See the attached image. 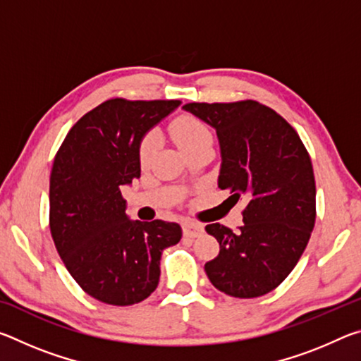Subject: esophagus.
<instances>
[{
  "label": "esophagus",
  "instance_id": "1",
  "mask_svg": "<svg viewBox=\"0 0 361 361\" xmlns=\"http://www.w3.org/2000/svg\"><path fill=\"white\" fill-rule=\"evenodd\" d=\"M183 234H185L186 237H191V239H194V237H199L204 234V226L199 224V223H192V221H188L183 224Z\"/></svg>",
  "mask_w": 361,
  "mask_h": 361
}]
</instances>
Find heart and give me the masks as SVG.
<instances>
[{"label": "heart", "mask_w": 361, "mask_h": 361, "mask_svg": "<svg viewBox=\"0 0 361 361\" xmlns=\"http://www.w3.org/2000/svg\"><path fill=\"white\" fill-rule=\"evenodd\" d=\"M170 137L173 138V142L178 146L183 154H188L194 149L200 148V146L212 145V132L209 130L204 122L192 118V116H181V118L175 119L170 126ZM156 137L154 135H146L142 140L140 145L138 156L142 166H148L151 162L152 156L156 152Z\"/></svg>", "instance_id": "heart-1"}]
</instances>
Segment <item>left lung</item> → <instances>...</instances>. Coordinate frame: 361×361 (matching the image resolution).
<instances>
[{"mask_svg": "<svg viewBox=\"0 0 361 361\" xmlns=\"http://www.w3.org/2000/svg\"><path fill=\"white\" fill-rule=\"evenodd\" d=\"M188 113L216 130L218 188L245 199L239 232L219 223L205 231L219 243L205 264L212 285L234 298H258L288 277L315 224V180L296 130L258 102L188 103Z\"/></svg>", "mask_w": 361, "mask_h": 361, "instance_id": "left-lung-1", "label": "left lung"}]
</instances>
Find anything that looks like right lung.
<instances>
[{"mask_svg": "<svg viewBox=\"0 0 361 361\" xmlns=\"http://www.w3.org/2000/svg\"><path fill=\"white\" fill-rule=\"evenodd\" d=\"M180 100L113 99L84 114L54 159L51 234L78 285L99 301L132 305L161 277V256L181 239L178 223L132 221L121 188L140 178L138 149Z\"/></svg>", "mask_w": 361, "mask_h": 361, "instance_id": "right-lung-1", "label": "right lung"}]
</instances>
